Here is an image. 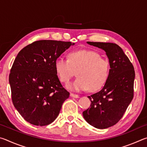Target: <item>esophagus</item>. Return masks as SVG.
Masks as SVG:
<instances>
[{
  "instance_id": "obj_1",
  "label": "esophagus",
  "mask_w": 147,
  "mask_h": 147,
  "mask_svg": "<svg viewBox=\"0 0 147 147\" xmlns=\"http://www.w3.org/2000/svg\"><path fill=\"white\" fill-rule=\"evenodd\" d=\"M70 96H71V97H74V98H79V95H78V94H74L73 93H71L70 94Z\"/></svg>"
}]
</instances>
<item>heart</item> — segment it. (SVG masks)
Returning <instances> with one entry per match:
<instances>
[{
    "label": "heart",
    "instance_id": "1",
    "mask_svg": "<svg viewBox=\"0 0 147 147\" xmlns=\"http://www.w3.org/2000/svg\"><path fill=\"white\" fill-rule=\"evenodd\" d=\"M55 69L60 81L65 84L69 83L77 71L78 78L69 84V89L95 91L102 88L107 81L109 63L96 52L81 50L71 52L68 59H57Z\"/></svg>",
    "mask_w": 147,
    "mask_h": 147
}]
</instances>
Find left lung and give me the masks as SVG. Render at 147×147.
<instances>
[{"instance_id":"1","label":"left lung","mask_w":147,"mask_h":147,"mask_svg":"<svg viewBox=\"0 0 147 147\" xmlns=\"http://www.w3.org/2000/svg\"><path fill=\"white\" fill-rule=\"evenodd\" d=\"M88 43L105 51L110 69L103 88L88 96L91 103L90 107L83 111V116L90 125L104 129L115 125L121 120L132 100L135 71L118 45L91 41Z\"/></svg>"}]
</instances>
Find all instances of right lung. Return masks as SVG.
<instances>
[{
    "label": "right lung",
    "mask_w": 147,
    "mask_h": 147,
    "mask_svg": "<svg viewBox=\"0 0 147 147\" xmlns=\"http://www.w3.org/2000/svg\"><path fill=\"white\" fill-rule=\"evenodd\" d=\"M71 45L36 41L24 47L15 59L9 75L12 102L29 123L41 126L52 123L69 97L57 75L55 61Z\"/></svg>",
    "instance_id": "obj_1"
}]
</instances>
